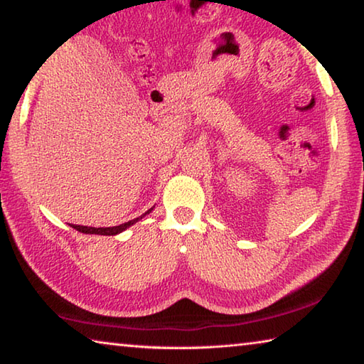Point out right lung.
Masks as SVG:
<instances>
[{
  "instance_id": "right-lung-1",
  "label": "right lung",
  "mask_w": 364,
  "mask_h": 364,
  "mask_svg": "<svg viewBox=\"0 0 364 364\" xmlns=\"http://www.w3.org/2000/svg\"><path fill=\"white\" fill-rule=\"evenodd\" d=\"M151 210H152V208H151ZM151 210H147L144 215H147ZM144 215H141V217H138V218L127 221V223H122L119 226H112V228H91V226H80V225H72V228H73V230H77L80 232H85V234H101V236H115V234L125 231L127 228H130L132 225L136 223V221H139L141 218H143Z\"/></svg>"
}]
</instances>
